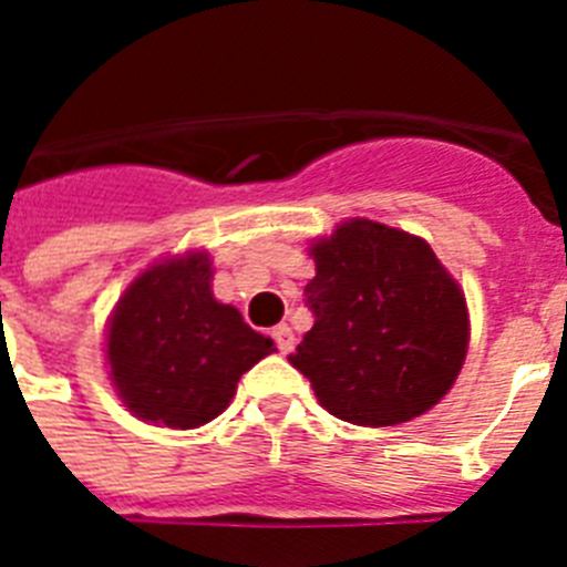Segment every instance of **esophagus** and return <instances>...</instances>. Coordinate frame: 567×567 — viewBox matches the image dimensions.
I'll return each mask as SVG.
<instances>
[{
	"instance_id": "34e87169",
	"label": "esophagus",
	"mask_w": 567,
	"mask_h": 567,
	"mask_svg": "<svg viewBox=\"0 0 567 567\" xmlns=\"http://www.w3.org/2000/svg\"><path fill=\"white\" fill-rule=\"evenodd\" d=\"M272 338H275V343H278L280 354H289V352H292L295 334H292V329L287 327V323H278V327L272 329Z\"/></svg>"
}]
</instances>
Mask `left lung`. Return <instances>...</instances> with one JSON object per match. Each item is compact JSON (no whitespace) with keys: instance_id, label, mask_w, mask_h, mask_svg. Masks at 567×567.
Here are the masks:
<instances>
[{"instance_id":"8db88e82","label":"left lung","mask_w":567,"mask_h":567,"mask_svg":"<svg viewBox=\"0 0 567 567\" xmlns=\"http://www.w3.org/2000/svg\"><path fill=\"white\" fill-rule=\"evenodd\" d=\"M315 327L289 363L318 403L354 425H398L445 398L468 352L457 280L417 235L349 218L309 244Z\"/></svg>"}]
</instances>
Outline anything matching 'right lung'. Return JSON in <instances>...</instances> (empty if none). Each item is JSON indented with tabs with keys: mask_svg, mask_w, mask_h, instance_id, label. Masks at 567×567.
Segmentation results:
<instances>
[{
	"mask_svg": "<svg viewBox=\"0 0 567 567\" xmlns=\"http://www.w3.org/2000/svg\"><path fill=\"white\" fill-rule=\"evenodd\" d=\"M213 260L184 252L144 269L107 323L115 394L144 423L198 429L224 412L240 374L275 352L272 338L213 298Z\"/></svg>",
	"mask_w": 567,
	"mask_h": 567,
	"instance_id": "obj_1",
	"label": "right lung"
}]
</instances>
